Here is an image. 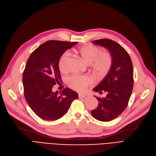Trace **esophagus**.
I'll return each instance as SVG.
<instances>
[{"mask_svg": "<svg viewBox=\"0 0 156 156\" xmlns=\"http://www.w3.org/2000/svg\"><path fill=\"white\" fill-rule=\"evenodd\" d=\"M78 97L80 99H83V98H85L87 97V95L86 94H78Z\"/></svg>", "mask_w": 156, "mask_h": 156, "instance_id": "obj_1", "label": "esophagus"}]
</instances>
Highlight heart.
I'll list each match as a JSON object with an SVG mask.
<instances>
[{"instance_id":"obj_1","label":"heart","mask_w":156,"mask_h":156,"mask_svg":"<svg viewBox=\"0 0 156 156\" xmlns=\"http://www.w3.org/2000/svg\"><path fill=\"white\" fill-rule=\"evenodd\" d=\"M78 53L88 65H92L94 70L99 75H104L109 71L112 65V57L107 52L101 53V50L96 46L86 45L80 47ZM69 54L64 53L58 61V67L60 71L67 70ZM92 82L90 77L85 76L74 75L68 80V84L73 89L82 91L86 89L88 85Z\"/></svg>"}]
</instances>
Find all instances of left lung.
Here are the masks:
<instances>
[{
  "label": "left lung",
  "mask_w": 156,
  "mask_h": 156,
  "mask_svg": "<svg viewBox=\"0 0 156 156\" xmlns=\"http://www.w3.org/2000/svg\"><path fill=\"white\" fill-rule=\"evenodd\" d=\"M94 44L108 50L112 57V65L106 76L93 89L105 98L96 97L99 101L96 109L91 111L92 117L102 122L115 119L126 108L133 87V67L131 58L122 46L111 39L96 40Z\"/></svg>",
  "instance_id": "1"
}]
</instances>
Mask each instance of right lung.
Masks as SVG:
<instances>
[{
  "label": "right lung",
  "instance_id": "right-lung-1",
  "mask_svg": "<svg viewBox=\"0 0 156 156\" xmlns=\"http://www.w3.org/2000/svg\"><path fill=\"white\" fill-rule=\"evenodd\" d=\"M77 42L48 41L34 51L27 62L23 73L25 99L32 110L44 120H55L63 117L77 92L69 88L62 92H53V85L58 83L60 73L59 59Z\"/></svg>",
  "mask_w": 156,
  "mask_h": 156
}]
</instances>
